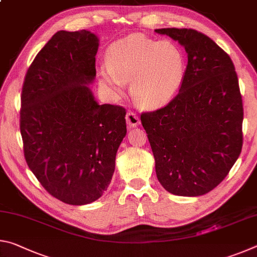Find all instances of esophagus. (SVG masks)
<instances>
[{"label": "esophagus", "mask_w": 257, "mask_h": 257, "mask_svg": "<svg viewBox=\"0 0 257 257\" xmlns=\"http://www.w3.org/2000/svg\"><path fill=\"white\" fill-rule=\"evenodd\" d=\"M125 120H127V124L129 127H137L141 123V119L138 118V115L133 111H129L125 115Z\"/></svg>", "instance_id": "1"}]
</instances>
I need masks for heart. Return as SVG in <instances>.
<instances>
[{
	"instance_id": "b5f03b06",
	"label": "heart",
	"mask_w": 257,
	"mask_h": 257,
	"mask_svg": "<svg viewBox=\"0 0 257 257\" xmlns=\"http://www.w3.org/2000/svg\"><path fill=\"white\" fill-rule=\"evenodd\" d=\"M101 70L104 86L120 93L132 80L130 92L142 107L165 105L179 92L185 76V60L171 42H158L143 35H130L113 44Z\"/></svg>"
}]
</instances>
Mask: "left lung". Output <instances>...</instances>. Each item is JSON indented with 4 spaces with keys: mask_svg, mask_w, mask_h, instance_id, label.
I'll return each instance as SVG.
<instances>
[{
    "mask_svg": "<svg viewBox=\"0 0 257 257\" xmlns=\"http://www.w3.org/2000/svg\"><path fill=\"white\" fill-rule=\"evenodd\" d=\"M185 47L188 62L179 92L167 105L142 113V124L165 190L201 196L222 181L242 147L243 108L230 56L195 29H155Z\"/></svg>",
    "mask_w": 257,
    "mask_h": 257,
    "instance_id": "8db88e82",
    "label": "left lung"
}]
</instances>
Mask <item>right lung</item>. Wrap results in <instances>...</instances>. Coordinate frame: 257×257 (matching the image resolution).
<instances>
[{
	"mask_svg": "<svg viewBox=\"0 0 257 257\" xmlns=\"http://www.w3.org/2000/svg\"><path fill=\"white\" fill-rule=\"evenodd\" d=\"M98 38L60 30L38 52L21 92L20 133L26 162L46 191L85 205L110 185L127 134L125 108L95 101Z\"/></svg>",
	"mask_w": 257,
	"mask_h": 257,
	"instance_id": "add662e5",
	"label": "right lung"
}]
</instances>
